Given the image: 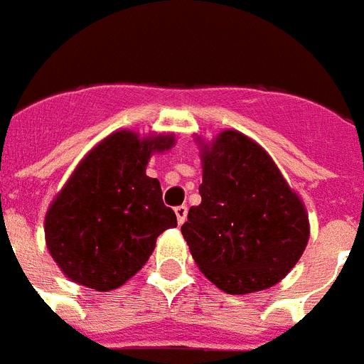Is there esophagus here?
Here are the masks:
<instances>
[{
	"label": "esophagus",
	"instance_id": "esophagus-1",
	"mask_svg": "<svg viewBox=\"0 0 364 364\" xmlns=\"http://www.w3.org/2000/svg\"><path fill=\"white\" fill-rule=\"evenodd\" d=\"M174 214H176V220H178V223L182 225V223L186 222V218H188V206L186 205H180L174 208Z\"/></svg>",
	"mask_w": 364,
	"mask_h": 364
}]
</instances>
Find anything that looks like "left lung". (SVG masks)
Returning <instances> with one entry per match:
<instances>
[{
    "label": "left lung",
    "instance_id": "left-lung-1",
    "mask_svg": "<svg viewBox=\"0 0 364 364\" xmlns=\"http://www.w3.org/2000/svg\"><path fill=\"white\" fill-rule=\"evenodd\" d=\"M200 164V205L182 225L197 267L229 295L272 287L306 248L302 200L269 154L235 129L203 144Z\"/></svg>",
    "mask_w": 364,
    "mask_h": 364
}]
</instances>
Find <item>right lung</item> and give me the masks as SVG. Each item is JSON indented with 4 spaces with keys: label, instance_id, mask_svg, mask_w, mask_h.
<instances>
[{
    "label": "right lung",
    "instance_id": "right-lung-1",
    "mask_svg": "<svg viewBox=\"0 0 364 364\" xmlns=\"http://www.w3.org/2000/svg\"><path fill=\"white\" fill-rule=\"evenodd\" d=\"M174 144L173 135L116 132L86 154L52 200L46 246L69 280L95 291L124 286L152 255L156 238L176 228L148 159Z\"/></svg>",
    "mask_w": 364,
    "mask_h": 364
}]
</instances>
